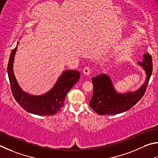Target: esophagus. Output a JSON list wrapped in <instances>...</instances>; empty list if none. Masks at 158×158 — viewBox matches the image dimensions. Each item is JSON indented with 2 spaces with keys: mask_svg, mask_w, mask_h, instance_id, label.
Returning a JSON list of instances; mask_svg holds the SVG:
<instances>
[{
  "mask_svg": "<svg viewBox=\"0 0 158 158\" xmlns=\"http://www.w3.org/2000/svg\"><path fill=\"white\" fill-rule=\"evenodd\" d=\"M82 72H83V73L85 75H86V76H88V75H89L91 73V69L89 67H88V66H86V67H85L83 69V70H82Z\"/></svg>",
  "mask_w": 158,
  "mask_h": 158,
  "instance_id": "34e87169",
  "label": "esophagus"
}]
</instances>
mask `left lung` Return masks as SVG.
<instances>
[{"mask_svg":"<svg viewBox=\"0 0 158 158\" xmlns=\"http://www.w3.org/2000/svg\"><path fill=\"white\" fill-rule=\"evenodd\" d=\"M142 66L146 73V82L137 92L118 94L113 87L111 79L106 74H101L92 78L93 95L89 101L91 108L100 115L117 114L132 108L139 102L146 92L149 80L153 71L152 57L149 53L143 55Z\"/></svg>","mask_w":158,"mask_h":158,"instance_id":"8db88e82","label":"left lung"}]
</instances>
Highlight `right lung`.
<instances>
[{
	"mask_svg": "<svg viewBox=\"0 0 158 158\" xmlns=\"http://www.w3.org/2000/svg\"><path fill=\"white\" fill-rule=\"evenodd\" d=\"M17 46L11 52L7 65V73L12 95L16 101L27 112L40 116H50L60 112L64 106L66 95L79 81L81 73L77 71H64L53 88L40 96L23 92L16 82L13 73V62Z\"/></svg>",
	"mask_w": 158,
	"mask_h": 158,
	"instance_id": "right-lung-1",
	"label": "right lung"
}]
</instances>
